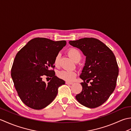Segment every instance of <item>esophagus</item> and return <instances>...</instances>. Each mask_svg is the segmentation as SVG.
<instances>
[{
    "instance_id": "1",
    "label": "esophagus",
    "mask_w": 131,
    "mask_h": 131,
    "mask_svg": "<svg viewBox=\"0 0 131 131\" xmlns=\"http://www.w3.org/2000/svg\"><path fill=\"white\" fill-rule=\"evenodd\" d=\"M66 84H68V85H71V84H73V83L69 82H66Z\"/></svg>"
}]
</instances>
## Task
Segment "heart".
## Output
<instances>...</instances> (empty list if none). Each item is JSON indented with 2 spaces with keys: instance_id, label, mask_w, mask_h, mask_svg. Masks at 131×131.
<instances>
[{
  "instance_id": "obj_1",
  "label": "heart",
  "mask_w": 131,
  "mask_h": 131,
  "mask_svg": "<svg viewBox=\"0 0 131 131\" xmlns=\"http://www.w3.org/2000/svg\"><path fill=\"white\" fill-rule=\"evenodd\" d=\"M68 54L72 59L75 62H77L81 60L82 54L79 49L75 48H71L68 50ZM60 53H58L54 58V65L58 67L60 64ZM58 77L60 79L65 80L68 82L73 81L75 78L77 76V73L75 71H71V70H62L60 71L57 74Z\"/></svg>"
}]
</instances>
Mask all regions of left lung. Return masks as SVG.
Returning <instances> with one entry per match:
<instances>
[{
    "label": "left lung",
    "instance_id": "8db88e82",
    "mask_svg": "<svg viewBox=\"0 0 131 131\" xmlns=\"http://www.w3.org/2000/svg\"><path fill=\"white\" fill-rule=\"evenodd\" d=\"M86 56L84 68L80 78L82 91L76 96L80 104L89 108L102 105L114 91L119 68L114 54L102 41L93 38H84L69 41ZM91 81V85H88Z\"/></svg>",
    "mask_w": 131,
    "mask_h": 131
}]
</instances>
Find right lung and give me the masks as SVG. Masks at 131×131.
<instances>
[{"label":"right lung","mask_w":131,"mask_h":131,"mask_svg":"<svg viewBox=\"0 0 131 131\" xmlns=\"http://www.w3.org/2000/svg\"><path fill=\"white\" fill-rule=\"evenodd\" d=\"M66 44L65 40L35 38L16 54L11 77L18 96L28 107L35 110L46 107L56 97L58 87L65 84L56 76L53 64L56 56ZM44 76L51 79L47 83L42 80Z\"/></svg>","instance_id":"right-lung-1"}]
</instances>
